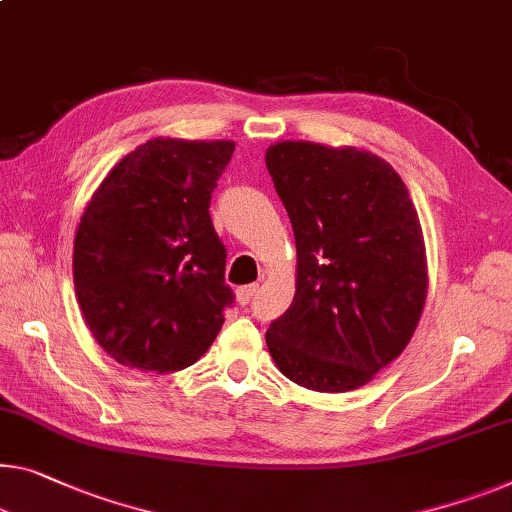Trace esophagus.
Here are the masks:
<instances>
[{
    "label": "esophagus",
    "mask_w": 512,
    "mask_h": 512,
    "mask_svg": "<svg viewBox=\"0 0 512 512\" xmlns=\"http://www.w3.org/2000/svg\"><path fill=\"white\" fill-rule=\"evenodd\" d=\"M256 290H258V283H249V286H240L238 290H235V300H238V304H249L251 300H254V295H256Z\"/></svg>",
    "instance_id": "34e87169"
}]
</instances>
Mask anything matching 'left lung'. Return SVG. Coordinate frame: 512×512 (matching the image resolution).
I'll return each mask as SVG.
<instances>
[{
	"instance_id": "left-lung-1",
	"label": "left lung",
	"mask_w": 512,
	"mask_h": 512,
	"mask_svg": "<svg viewBox=\"0 0 512 512\" xmlns=\"http://www.w3.org/2000/svg\"><path fill=\"white\" fill-rule=\"evenodd\" d=\"M265 164L297 247L295 297L267 329L270 355L300 387H364L407 348L426 304L410 192L389 162L355 146L279 141Z\"/></svg>"
}]
</instances>
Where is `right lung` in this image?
Returning a JSON list of instances; mask_svg holds the SVG:
<instances>
[{"instance_id":"right-lung-1","label":"right lung","mask_w":512,"mask_h":512,"mask_svg":"<svg viewBox=\"0 0 512 512\" xmlns=\"http://www.w3.org/2000/svg\"><path fill=\"white\" fill-rule=\"evenodd\" d=\"M233 151L229 139H148L86 203L75 295L93 338L119 364L183 371L222 329L233 290L208 208Z\"/></svg>"}]
</instances>
